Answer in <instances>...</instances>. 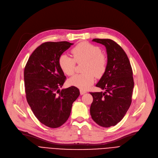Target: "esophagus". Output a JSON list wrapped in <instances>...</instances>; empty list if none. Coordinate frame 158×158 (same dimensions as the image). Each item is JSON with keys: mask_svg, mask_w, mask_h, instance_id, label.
<instances>
[{"mask_svg": "<svg viewBox=\"0 0 158 158\" xmlns=\"http://www.w3.org/2000/svg\"><path fill=\"white\" fill-rule=\"evenodd\" d=\"M87 92L85 91H84V90H82V89H81L80 90V94H81V95H82V94H85V93H86Z\"/></svg>", "mask_w": 158, "mask_h": 158, "instance_id": "34e87169", "label": "esophagus"}]
</instances>
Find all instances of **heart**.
I'll use <instances>...</instances> for the list:
<instances>
[{
    "label": "heart",
    "instance_id": "b5f03b06",
    "mask_svg": "<svg viewBox=\"0 0 158 158\" xmlns=\"http://www.w3.org/2000/svg\"><path fill=\"white\" fill-rule=\"evenodd\" d=\"M74 59L63 54L59 57V63L63 73L67 76L74 73L76 63L84 62L83 72L85 73L76 74L69 80V84L82 90L87 89L93 83L94 76L101 77L106 69L107 59L98 46L88 42H81L71 50Z\"/></svg>",
    "mask_w": 158,
    "mask_h": 158
}]
</instances>
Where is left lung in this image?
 Segmentation results:
<instances>
[{
	"mask_svg": "<svg viewBox=\"0 0 158 158\" xmlns=\"http://www.w3.org/2000/svg\"><path fill=\"white\" fill-rule=\"evenodd\" d=\"M92 41L106 47L107 65L96 85L105 92L90 93L93 98L90 114L98 125L110 127L122 120L131 105L134 85L132 69L127 54L116 42L98 38Z\"/></svg>",
	"mask_w": 158,
	"mask_h": 158,
	"instance_id": "obj_1",
	"label": "left lung"
}]
</instances>
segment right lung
Here are the masks:
<instances>
[{
	"instance_id": "1",
	"label": "right lung",
	"mask_w": 158,
	"mask_h": 158,
	"mask_svg": "<svg viewBox=\"0 0 158 158\" xmlns=\"http://www.w3.org/2000/svg\"><path fill=\"white\" fill-rule=\"evenodd\" d=\"M73 45L67 41L45 42L30 56L24 71L27 102L43 124L57 128L69 118L73 103L80 94L75 86L60 89L65 80L59 60Z\"/></svg>"
}]
</instances>
